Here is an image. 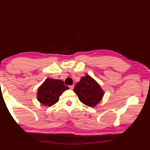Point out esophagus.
I'll list each match as a JSON object with an SVG mask.
<instances>
[{
    "mask_svg": "<svg viewBox=\"0 0 150 150\" xmlns=\"http://www.w3.org/2000/svg\"><path fill=\"white\" fill-rule=\"evenodd\" d=\"M69 88L71 89V90H73V88H74V85H71V86H69Z\"/></svg>",
    "mask_w": 150,
    "mask_h": 150,
    "instance_id": "esophagus-1",
    "label": "esophagus"
}]
</instances>
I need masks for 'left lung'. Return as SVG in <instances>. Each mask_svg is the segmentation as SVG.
<instances>
[{
  "label": "left lung",
  "mask_w": 150,
  "mask_h": 150,
  "mask_svg": "<svg viewBox=\"0 0 150 150\" xmlns=\"http://www.w3.org/2000/svg\"><path fill=\"white\" fill-rule=\"evenodd\" d=\"M75 93L81 103L89 107H93L101 100L104 93L99 85L90 76L82 77L74 88Z\"/></svg>",
  "instance_id": "1"
}]
</instances>
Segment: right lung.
Segmentation results:
<instances>
[{
    "label": "right lung",
    "instance_id": "1",
    "mask_svg": "<svg viewBox=\"0 0 150 150\" xmlns=\"http://www.w3.org/2000/svg\"><path fill=\"white\" fill-rule=\"evenodd\" d=\"M68 89L62 81L48 78L38 89V100L47 106H52L58 102L62 92Z\"/></svg>",
    "mask_w": 150,
    "mask_h": 150
}]
</instances>
